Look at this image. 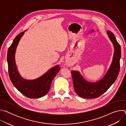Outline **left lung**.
<instances>
[{"instance_id":"1","label":"left lung","mask_w":126,"mask_h":126,"mask_svg":"<svg viewBox=\"0 0 126 126\" xmlns=\"http://www.w3.org/2000/svg\"><path fill=\"white\" fill-rule=\"evenodd\" d=\"M107 33L113 44L114 52L110 68L104 76L97 82H91L87 81L78 71H71L74 90L77 95L82 98L93 99L99 97L108 90L118 77L120 67L121 47L111 31H108Z\"/></svg>"}]
</instances>
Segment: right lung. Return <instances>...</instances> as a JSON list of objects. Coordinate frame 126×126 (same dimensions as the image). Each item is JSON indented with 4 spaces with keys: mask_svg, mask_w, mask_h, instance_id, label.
Here are the masks:
<instances>
[{
    "mask_svg": "<svg viewBox=\"0 0 126 126\" xmlns=\"http://www.w3.org/2000/svg\"><path fill=\"white\" fill-rule=\"evenodd\" d=\"M25 31L16 36L8 48L7 60L9 75L12 83L20 93L28 98L37 99L44 96L49 92L52 82L60 68L59 65H57L41 76L33 80L26 79L21 76L17 69L15 55L18 44Z\"/></svg>",
    "mask_w": 126,
    "mask_h": 126,
    "instance_id": "obj_1",
    "label": "right lung"
}]
</instances>
